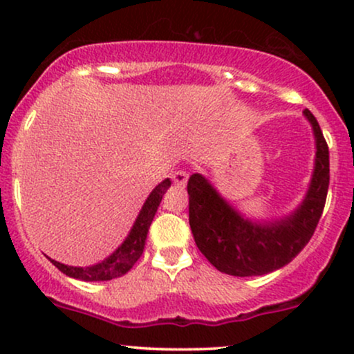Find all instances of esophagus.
I'll list each match as a JSON object with an SVG mask.
<instances>
[{
  "instance_id": "34e87169",
  "label": "esophagus",
  "mask_w": 354,
  "mask_h": 354,
  "mask_svg": "<svg viewBox=\"0 0 354 354\" xmlns=\"http://www.w3.org/2000/svg\"><path fill=\"white\" fill-rule=\"evenodd\" d=\"M188 171H186V169H176V171L173 173V181H174V185H178V186H185L186 183H188Z\"/></svg>"
}]
</instances>
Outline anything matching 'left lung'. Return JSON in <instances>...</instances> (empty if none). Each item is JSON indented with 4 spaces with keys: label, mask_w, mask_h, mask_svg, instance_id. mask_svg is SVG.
Returning a JSON list of instances; mask_svg holds the SVG:
<instances>
[{
    "label": "left lung",
    "mask_w": 354,
    "mask_h": 354,
    "mask_svg": "<svg viewBox=\"0 0 354 354\" xmlns=\"http://www.w3.org/2000/svg\"><path fill=\"white\" fill-rule=\"evenodd\" d=\"M304 116L313 126L316 143L315 171L306 196L296 211L274 221H251L219 196L201 174L188 180L189 226L198 250L221 273L261 276L291 261L315 233L330 186V151L311 111Z\"/></svg>",
    "instance_id": "obj_1"
}]
</instances>
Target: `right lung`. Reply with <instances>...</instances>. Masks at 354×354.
Masks as SVG:
<instances>
[{
	"label": "right lung",
	"instance_id": "add662e5",
	"mask_svg": "<svg viewBox=\"0 0 354 354\" xmlns=\"http://www.w3.org/2000/svg\"><path fill=\"white\" fill-rule=\"evenodd\" d=\"M171 186L169 178H166L165 181H161L160 185L149 193L148 200L145 201L143 208H141L140 214H138L135 225H133L131 231H129L128 238L124 239L123 245H121L113 254H109L104 261L98 263V265L80 268V266H68L63 263L55 261L50 258V261L55 265L61 273H64L70 278L81 279V281H108V279L118 278V276H123L128 273L135 263L140 259V256L143 254L145 243H146V234H148L149 226L156 214L158 206H160L161 200H163V194L166 189Z\"/></svg>",
	"mask_w": 354,
	"mask_h": 354
}]
</instances>
